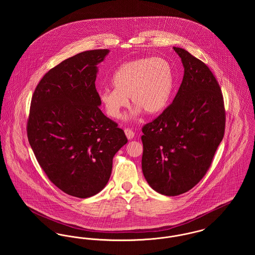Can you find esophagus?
<instances>
[{"label": "esophagus", "mask_w": 255, "mask_h": 255, "mask_svg": "<svg viewBox=\"0 0 255 255\" xmlns=\"http://www.w3.org/2000/svg\"><path fill=\"white\" fill-rule=\"evenodd\" d=\"M124 132H125V134H126V136H127L128 139H132V138H133V135H134V132H133L132 129L126 128V129L124 130Z\"/></svg>", "instance_id": "1"}]
</instances>
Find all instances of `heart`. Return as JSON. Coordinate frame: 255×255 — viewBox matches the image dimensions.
I'll return each instance as SVG.
<instances>
[{"instance_id":"obj_1","label":"heart","mask_w":255,"mask_h":255,"mask_svg":"<svg viewBox=\"0 0 255 255\" xmlns=\"http://www.w3.org/2000/svg\"><path fill=\"white\" fill-rule=\"evenodd\" d=\"M113 84L115 88L107 87L99 92V100L109 117L121 118L130 97L136 105L134 116L141 110L155 116L169 104L175 78L173 68L166 59L143 57L122 64L114 73Z\"/></svg>"}]
</instances>
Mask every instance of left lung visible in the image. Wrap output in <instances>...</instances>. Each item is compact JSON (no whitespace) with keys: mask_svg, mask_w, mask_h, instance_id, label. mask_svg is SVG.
<instances>
[{"mask_svg":"<svg viewBox=\"0 0 255 255\" xmlns=\"http://www.w3.org/2000/svg\"><path fill=\"white\" fill-rule=\"evenodd\" d=\"M184 74L173 102L142 127V172L160 194L178 196L193 188L209 169L226 127L219 83L204 62L174 47Z\"/></svg>","mask_w":255,"mask_h":255,"instance_id":"8db88e82","label":"left lung"}]
</instances>
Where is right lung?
<instances>
[{"instance_id":"add662e5","label":"right lung","mask_w":255,"mask_h":255,"mask_svg":"<svg viewBox=\"0 0 255 255\" xmlns=\"http://www.w3.org/2000/svg\"><path fill=\"white\" fill-rule=\"evenodd\" d=\"M108 53L87 50L49 70L33 93L26 124L29 144L49 181L82 199L105 187L113 158L128 141L98 107L97 65Z\"/></svg>"}]
</instances>
